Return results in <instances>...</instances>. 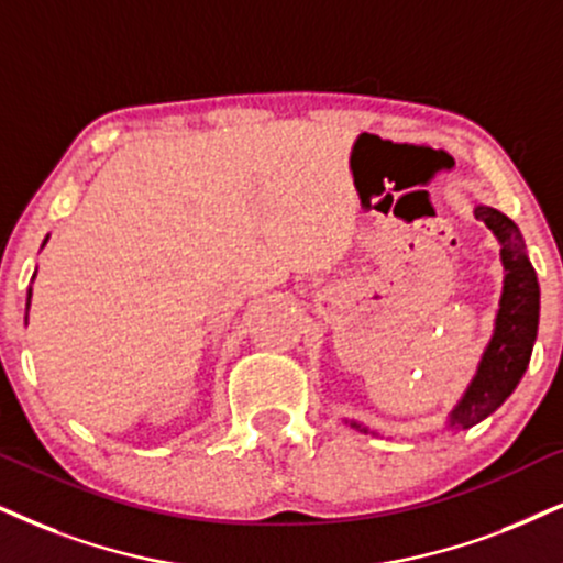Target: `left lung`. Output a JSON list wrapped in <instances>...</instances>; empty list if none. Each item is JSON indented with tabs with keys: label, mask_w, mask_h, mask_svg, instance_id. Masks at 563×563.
<instances>
[{
	"label": "left lung",
	"mask_w": 563,
	"mask_h": 563,
	"mask_svg": "<svg viewBox=\"0 0 563 563\" xmlns=\"http://www.w3.org/2000/svg\"><path fill=\"white\" fill-rule=\"evenodd\" d=\"M475 218L483 220L496 239L501 241V262L507 269L504 277V294L499 314H496L494 338L483 353L478 374L457 408H454L450 423L457 429H471L488 418L507 397L515 393V387L522 379L525 368L530 364L532 343L538 334L540 317V288L536 269H532L528 254H525L522 236L515 220L504 212L478 205ZM353 429H361L358 423H351Z\"/></svg>",
	"instance_id": "obj_1"
}]
</instances>
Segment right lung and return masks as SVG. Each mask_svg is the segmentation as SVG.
<instances>
[{
    "label": "right lung",
    "mask_w": 563,
    "mask_h": 563,
    "mask_svg": "<svg viewBox=\"0 0 563 563\" xmlns=\"http://www.w3.org/2000/svg\"><path fill=\"white\" fill-rule=\"evenodd\" d=\"M27 303H31V290H27Z\"/></svg>",
    "instance_id": "obj_1"
}]
</instances>
